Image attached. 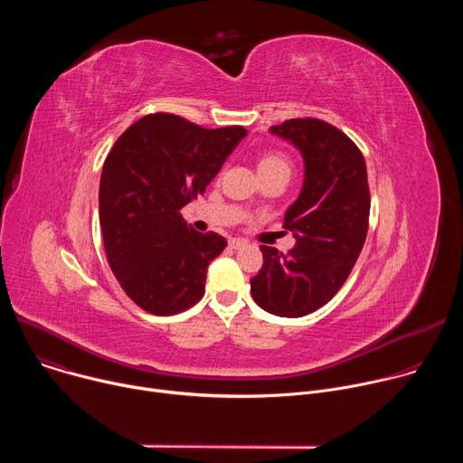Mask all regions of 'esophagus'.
I'll use <instances>...</instances> for the list:
<instances>
[{
    "instance_id": "esophagus-1",
    "label": "esophagus",
    "mask_w": 463,
    "mask_h": 463,
    "mask_svg": "<svg viewBox=\"0 0 463 463\" xmlns=\"http://www.w3.org/2000/svg\"><path fill=\"white\" fill-rule=\"evenodd\" d=\"M245 245H247V241H245V240H238V238H232V240L229 241V247L234 249V250H236V249H241V247H245Z\"/></svg>"
}]
</instances>
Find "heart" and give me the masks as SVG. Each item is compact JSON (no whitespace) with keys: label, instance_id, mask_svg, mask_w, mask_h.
I'll use <instances>...</instances> for the list:
<instances>
[{"label":"heart","instance_id":"heart-1","mask_svg":"<svg viewBox=\"0 0 463 463\" xmlns=\"http://www.w3.org/2000/svg\"><path fill=\"white\" fill-rule=\"evenodd\" d=\"M258 172H260V175H268V174H275V172L289 174L291 163H289L288 156H284L282 152H266V154H261L258 159Z\"/></svg>","mask_w":463,"mask_h":463}]
</instances>
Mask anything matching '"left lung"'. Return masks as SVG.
Wrapping results in <instances>:
<instances>
[{"label": "left lung", "mask_w": 463, "mask_h": 463, "mask_svg": "<svg viewBox=\"0 0 463 463\" xmlns=\"http://www.w3.org/2000/svg\"><path fill=\"white\" fill-rule=\"evenodd\" d=\"M271 134L297 146L304 184L284 216L297 245L288 252L261 245L263 266L250 279L254 302L279 317H304L332 300L363 250L370 188L357 145L320 118H289Z\"/></svg>", "instance_id": "left-lung-1"}]
</instances>
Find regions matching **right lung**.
<instances>
[{"label": "right lung", "instance_id": "obj_1", "mask_svg": "<svg viewBox=\"0 0 463 463\" xmlns=\"http://www.w3.org/2000/svg\"><path fill=\"white\" fill-rule=\"evenodd\" d=\"M247 136L243 126L207 129L150 113L109 150L99 214L108 263L124 293L152 315H175L205 293L209 263L227 240L192 229L181 209L203 194Z\"/></svg>", "mask_w": 463, "mask_h": 463}]
</instances>
